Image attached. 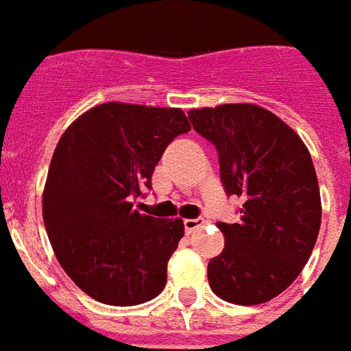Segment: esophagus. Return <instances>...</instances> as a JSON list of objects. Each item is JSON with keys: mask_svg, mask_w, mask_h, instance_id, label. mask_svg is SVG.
<instances>
[{"mask_svg": "<svg viewBox=\"0 0 351 351\" xmlns=\"http://www.w3.org/2000/svg\"><path fill=\"white\" fill-rule=\"evenodd\" d=\"M205 224V218H186L184 220V230L188 232V234H192V232H195L197 228L203 226Z\"/></svg>", "mask_w": 351, "mask_h": 351, "instance_id": "esophagus-1", "label": "esophagus"}]
</instances>
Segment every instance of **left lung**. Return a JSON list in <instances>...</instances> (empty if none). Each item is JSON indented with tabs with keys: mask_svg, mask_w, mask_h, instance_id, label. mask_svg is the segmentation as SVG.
I'll use <instances>...</instances> for the list:
<instances>
[{
	"mask_svg": "<svg viewBox=\"0 0 351 351\" xmlns=\"http://www.w3.org/2000/svg\"><path fill=\"white\" fill-rule=\"evenodd\" d=\"M193 129L218 150L228 195L243 199L235 224L218 222L224 249L207 266L222 300L264 304L302 271L321 226V195L302 138L256 104L190 110Z\"/></svg>",
	"mask_w": 351,
	"mask_h": 351,
	"instance_id": "left-lung-1",
	"label": "left lung"
}]
</instances>
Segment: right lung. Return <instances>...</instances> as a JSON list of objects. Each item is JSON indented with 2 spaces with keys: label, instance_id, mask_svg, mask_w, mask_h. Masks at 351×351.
Listing matches in <instances>:
<instances>
[{
  "label": "right lung",
  "instance_id": "1",
  "mask_svg": "<svg viewBox=\"0 0 351 351\" xmlns=\"http://www.w3.org/2000/svg\"><path fill=\"white\" fill-rule=\"evenodd\" d=\"M190 129L180 108L104 102L60 136L43 188V222L56 261L90 298L134 306L163 291L184 222L142 215L133 199L152 188L171 141Z\"/></svg>",
  "mask_w": 351,
  "mask_h": 351
}]
</instances>
